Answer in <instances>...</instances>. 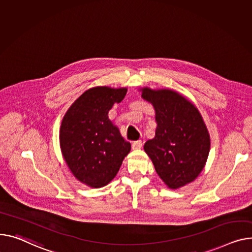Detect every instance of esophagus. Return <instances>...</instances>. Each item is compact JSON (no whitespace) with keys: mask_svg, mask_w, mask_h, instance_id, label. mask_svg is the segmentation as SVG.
<instances>
[{"mask_svg":"<svg viewBox=\"0 0 252 252\" xmlns=\"http://www.w3.org/2000/svg\"><path fill=\"white\" fill-rule=\"evenodd\" d=\"M142 146H143V143H142V141H135L132 143V145H131V148L133 149V150H139V149H141L142 148Z\"/></svg>","mask_w":252,"mask_h":252,"instance_id":"1","label":"esophagus"}]
</instances>
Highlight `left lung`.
Returning a JSON list of instances; mask_svg holds the SVG:
<instances>
[{
	"mask_svg": "<svg viewBox=\"0 0 252 252\" xmlns=\"http://www.w3.org/2000/svg\"><path fill=\"white\" fill-rule=\"evenodd\" d=\"M155 109V137L144 145L155 170L170 189L192 182L206 165L211 140L198 109L171 89L141 88Z\"/></svg>",
	"mask_w": 252,
	"mask_h": 252,
	"instance_id": "8db88e82",
	"label": "left lung"
}]
</instances>
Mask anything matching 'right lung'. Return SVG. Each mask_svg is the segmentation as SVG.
<instances>
[{
    "instance_id": "1",
    "label": "right lung",
    "mask_w": 252,
    "mask_h": 252,
    "mask_svg": "<svg viewBox=\"0 0 252 252\" xmlns=\"http://www.w3.org/2000/svg\"><path fill=\"white\" fill-rule=\"evenodd\" d=\"M126 88L97 86L84 92L65 112L60 128L62 155L74 177L89 188H103L119 172L130 144L108 119Z\"/></svg>"
}]
</instances>
